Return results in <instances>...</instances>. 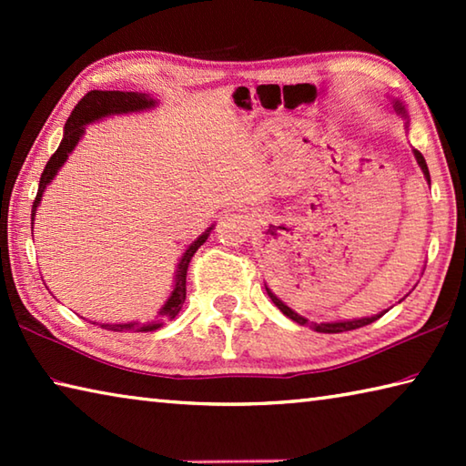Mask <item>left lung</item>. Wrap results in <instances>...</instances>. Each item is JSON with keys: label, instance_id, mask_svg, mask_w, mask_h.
Listing matches in <instances>:
<instances>
[{"label": "left lung", "instance_id": "left-lung-1", "mask_svg": "<svg viewBox=\"0 0 466 466\" xmlns=\"http://www.w3.org/2000/svg\"><path fill=\"white\" fill-rule=\"evenodd\" d=\"M392 108L397 110V115H400V116H405L407 119V110H405V106H403V102L400 100H392ZM413 154H415V160H417V164H420V168H421V172H423V177H425V180H428V185H430V170H428V164H425V157L421 156V152L420 149H413ZM265 289H267V294H269V298L273 299V304L278 306V309L286 314L288 319H291L294 322H298V325H310L314 330H319V333H343V330H353V329H360V327H366V325H370V322H374V320H378L382 317V314L386 312H380V314H374V317H366V319H356V320H341V322H309L306 320L304 317H299L298 312H294L289 309V306H286L281 302V299L273 294V291L265 286Z\"/></svg>", "mask_w": 466, "mask_h": 466}]
</instances>
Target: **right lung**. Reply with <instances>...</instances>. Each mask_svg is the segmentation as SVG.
Instances as JSON below:
<instances>
[{
	"instance_id": "right-lung-1",
	"label": "right lung",
	"mask_w": 466,
	"mask_h": 466,
	"mask_svg": "<svg viewBox=\"0 0 466 466\" xmlns=\"http://www.w3.org/2000/svg\"><path fill=\"white\" fill-rule=\"evenodd\" d=\"M157 102L149 96V94H141V92H119V90H92L86 94V96L77 102L76 108L72 110V115H69V119L66 123V127H63V139L57 147V152H55L49 162H46V167L41 175V180H38V193L35 197V205H33V214H30V222L35 224V216H36V208L38 203H41V197L45 193L46 185L51 183L57 175L59 168L66 164V160L69 157V154L74 152V147L77 146V141L82 139L84 131H86V125H90L94 121H100L105 119V116L110 115H127V113H139V110H147V108H154ZM214 230V226L208 228L199 238L193 240L188 244V248L183 252V257H180V261L177 265V275H175V288H172V294L170 298L164 302V306L157 312V317L160 320L156 322H149V325L141 327L139 322H119V325H110V322H102V329L106 330H156L160 329L164 322H168L177 317L183 309L185 304V298H187V269H188V263H191L193 255L197 252V248L201 247V244L208 240L209 232ZM92 325H96V322H92Z\"/></svg>"
}]
</instances>
